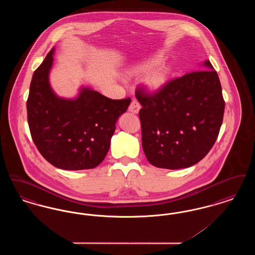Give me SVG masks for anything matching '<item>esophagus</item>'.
Wrapping results in <instances>:
<instances>
[{
	"label": "esophagus",
	"instance_id": "1",
	"mask_svg": "<svg viewBox=\"0 0 255 255\" xmlns=\"http://www.w3.org/2000/svg\"><path fill=\"white\" fill-rule=\"evenodd\" d=\"M129 112L133 113V114H137L140 110V104L136 101V100H133L129 106Z\"/></svg>",
	"mask_w": 255,
	"mask_h": 255
}]
</instances>
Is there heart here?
I'll list each match as a JSON object with an SVG mask.
<instances>
[{
	"mask_svg": "<svg viewBox=\"0 0 255 255\" xmlns=\"http://www.w3.org/2000/svg\"><path fill=\"white\" fill-rule=\"evenodd\" d=\"M159 59H160V56L158 54L153 58H149L148 60L141 62L140 64L133 67L129 72V74L140 75L145 73L150 67H153ZM169 66L166 64H160L158 66L154 67L151 70L145 73L143 77V85L145 87L146 90L149 91L150 93H154V94L158 93L167 84L169 80Z\"/></svg>",
	"mask_w": 255,
	"mask_h": 255,
	"instance_id": "heart-1",
	"label": "heart"
}]
</instances>
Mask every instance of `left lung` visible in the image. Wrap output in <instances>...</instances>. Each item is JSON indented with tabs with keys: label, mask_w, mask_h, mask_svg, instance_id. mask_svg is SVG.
<instances>
[{
	"label": "left lung",
	"mask_w": 255,
	"mask_h": 255,
	"mask_svg": "<svg viewBox=\"0 0 255 255\" xmlns=\"http://www.w3.org/2000/svg\"><path fill=\"white\" fill-rule=\"evenodd\" d=\"M186 73L169 81L158 93L135 92L141 104L142 148L148 161L158 168L190 167L214 145L223 122L225 101L216 71Z\"/></svg>",
	"instance_id": "1"
}]
</instances>
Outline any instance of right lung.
Here are the masks:
<instances>
[{"label": "right lung", "instance_id": "add662e5", "mask_svg": "<svg viewBox=\"0 0 255 255\" xmlns=\"http://www.w3.org/2000/svg\"><path fill=\"white\" fill-rule=\"evenodd\" d=\"M54 48L33 73L26 101L31 137L41 155L64 170L92 169L109 151L118 119L131 103L81 87L74 98L58 97L49 84Z\"/></svg>", "mask_w": 255, "mask_h": 255}]
</instances>
